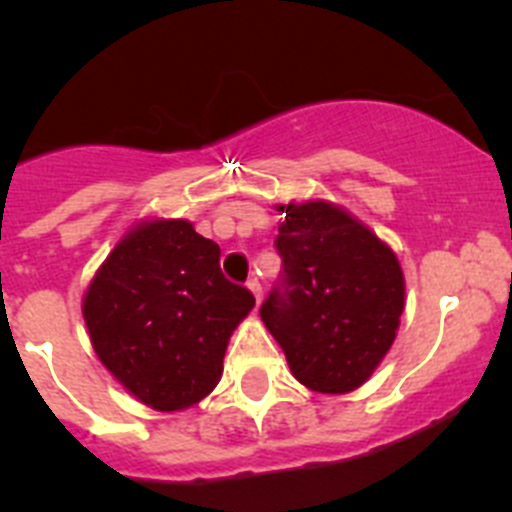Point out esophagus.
Returning a JSON list of instances; mask_svg holds the SVG:
<instances>
[{
    "label": "esophagus",
    "mask_w": 512,
    "mask_h": 512,
    "mask_svg": "<svg viewBox=\"0 0 512 512\" xmlns=\"http://www.w3.org/2000/svg\"><path fill=\"white\" fill-rule=\"evenodd\" d=\"M247 288H250V293L255 295V303L260 305V300H262V285H260V280H257V278H252L250 283H247Z\"/></svg>",
    "instance_id": "esophagus-1"
}]
</instances>
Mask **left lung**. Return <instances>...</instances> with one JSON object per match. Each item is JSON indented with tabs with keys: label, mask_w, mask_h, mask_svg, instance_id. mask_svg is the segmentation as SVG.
Masks as SVG:
<instances>
[{
	"label": "left lung",
	"mask_w": 512,
	"mask_h": 512,
	"mask_svg": "<svg viewBox=\"0 0 512 512\" xmlns=\"http://www.w3.org/2000/svg\"><path fill=\"white\" fill-rule=\"evenodd\" d=\"M283 288L260 318L290 374L318 394H348L371 379L399 331V257L361 219L326 199L278 204Z\"/></svg>",
	"instance_id": "left-lung-1"
}]
</instances>
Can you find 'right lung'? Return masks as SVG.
I'll use <instances>...</instances> for the list:
<instances>
[{"instance_id": "add662e5", "label": "right lung", "mask_w": 512, "mask_h": 512, "mask_svg": "<svg viewBox=\"0 0 512 512\" xmlns=\"http://www.w3.org/2000/svg\"><path fill=\"white\" fill-rule=\"evenodd\" d=\"M255 308L219 270V245L189 219L133 224L83 295L100 364L141 404L181 412L212 394L234 328Z\"/></svg>"}]
</instances>
